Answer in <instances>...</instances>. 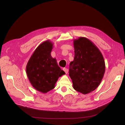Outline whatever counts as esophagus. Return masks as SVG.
I'll return each mask as SVG.
<instances>
[{
	"label": "esophagus",
	"mask_w": 125,
	"mask_h": 125,
	"mask_svg": "<svg viewBox=\"0 0 125 125\" xmlns=\"http://www.w3.org/2000/svg\"><path fill=\"white\" fill-rule=\"evenodd\" d=\"M63 70L65 71V73L67 74V73H68V71H69V70L67 68H64L63 69Z\"/></svg>",
	"instance_id": "34e87169"
}]
</instances>
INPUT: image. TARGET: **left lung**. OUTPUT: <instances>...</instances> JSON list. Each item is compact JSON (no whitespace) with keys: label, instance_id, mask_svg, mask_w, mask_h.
Here are the masks:
<instances>
[{"label":"left lung","instance_id":"8db88e82","mask_svg":"<svg viewBox=\"0 0 125 125\" xmlns=\"http://www.w3.org/2000/svg\"><path fill=\"white\" fill-rule=\"evenodd\" d=\"M74 57L69 65L73 88L86 94L95 90L104 77L105 64L99 49L84 37L73 40Z\"/></svg>","mask_w":125,"mask_h":125}]
</instances>
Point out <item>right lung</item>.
I'll return each instance as SVG.
<instances>
[{
    "mask_svg": "<svg viewBox=\"0 0 125 125\" xmlns=\"http://www.w3.org/2000/svg\"><path fill=\"white\" fill-rule=\"evenodd\" d=\"M53 44L49 40L37 47L26 67V74L32 86L43 93L53 89L59 77L65 73L58 66L51 53Z\"/></svg>",
    "mask_w": 125,
    "mask_h": 125,
    "instance_id": "obj_1",
    "label": "right lung"
}]
</instances>
